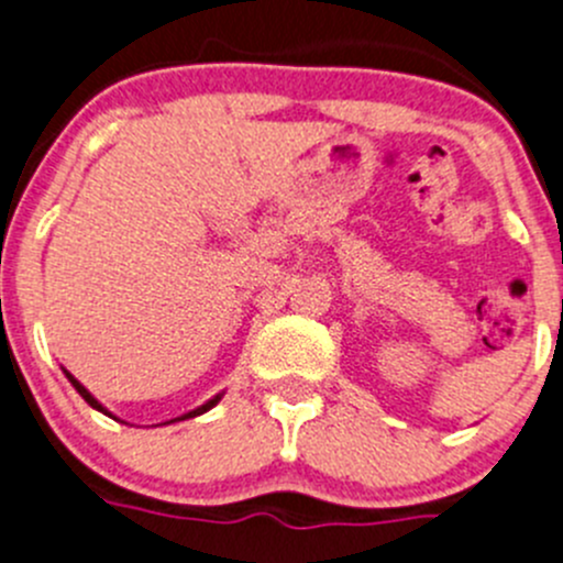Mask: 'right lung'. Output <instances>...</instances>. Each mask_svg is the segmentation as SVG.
Returning a JSON list of instances; mask_svg holds the SVG:
<instances>
[{"mask_svg": "<svg viewBox=\"0 0 563 563\" xmlns=\"http://www.w3.org/2000/svg\"><path fill=\"white\" fill-rule=\"evenodd\" d=\"M63 375H66V377H68V383H71V386H75V388H77V394H80V397H82V400H86V402H88V406H91V408H97V411H99V413H104V417L115 419V417H113V413H110V411H108V408H104V406H102V402H99V400H97V397H93V394H91V391H88V388H86V386H82V383H80V380H77V377H75V375H71V372H68V369H63ZM222 397H224V391H222V394H217V397H210V400H208V402H202V406H199V408H194V411L183 413V417H177V419H169V422H163V424H172V422H183V419H194V417H199V413L210 411V408L217 406V402H219V400H222Z\"/></svg>", "mask_w": 563, "mask_h": 563, "instance_id": "right-lung-1", "label": "right lung"}]
</instances>
